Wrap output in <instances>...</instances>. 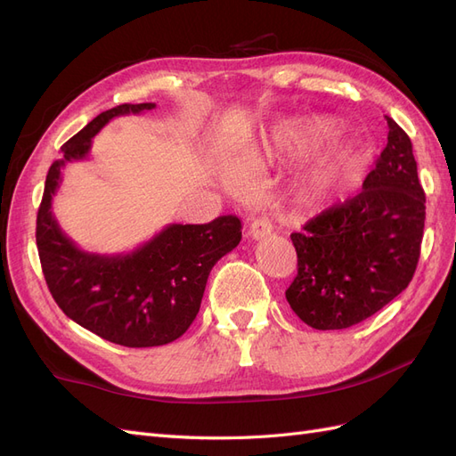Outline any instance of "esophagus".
Here are the masks:
<instances>
[{"instance_id":"obj_1","label":"esophagus","mask_w":456,"mask_h":456,"mask_svg":"<svg viewBox=\"0 0 456 456\" xmlns=\"http://www.w3.org/2000/svg\"><path fill=\"white\" fill-rule=\"evenodd\" d=\"M272 233V223H270V218L268 216H258V218H255L253 223H251V226H249V236L253 238V240H265L266 236H270Z\"/></svg>"}]
</instances>
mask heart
Masks as SVG:
<instances>
[{
  "label": "heart",
  "mask_w": 456,
  "mask_h": 456,
  "mask_svg": "<svg viewBox=\"0 0 456 456\" xmlns=\"http://www.w3.org/2000/svg\"><path fill=\"white\" fill-rule=\"evenodd\" d=\"M338 131V123L329 118L287 123L272 129L266 136L251 144L240 158L241 167L224 173V184L240 191L245 188V171L260 169L280 159L300 156L314 146H320ZM365 154L360 146L348 141H333L317 151L302 173V188L315 200H330L352 190L362 178Z\"/></svg>",
  "instance_id": "obj_1"
}]
</instances>
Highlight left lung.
Listing matches in <instances>:
<instances>
[{
    "label": "left lung",
    "mask_w": 456,
    "mask_h": 456,
    "mask_svg": "<svg viewBox=\"0 0 456 456\" xmlns=\"http://www.w3.org/2000/svg\"><path fill=\"white\" fill-rule=\"evenodd\" d=\"M388 119V144L363 190L291 233L298 273L285 291L306 325L362 323L405 291L420 256L426 198L407 133Z\"/></svg>",
    "instance_id": "left-lung-1"
}]
</instances>
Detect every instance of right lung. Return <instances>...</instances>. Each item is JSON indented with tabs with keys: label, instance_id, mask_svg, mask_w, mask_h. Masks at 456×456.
I'll list each match as a JSON object with an SVG mask.
<instances>
[{
	"label": "right lung",
	"instance_id": "right-lung-1",
	"mask_svg": "<svg viewBox=\"0 0 456 456\" xmlns=\"http://www.w3.org/2000/svg\"><path fill=\"white\" fill-rule=\"evenodd\" d=\"M154 102L121 104L96 116L62 146L37 211L36 241L49 291L77 325L119 346H163L183 337L196 320L207 278L241 240L238 216L209 224H169L131 253L99 255L79 249L54 218L53 196L66 163L89 156L93 136L110 119L141 114Z\"/></svg>",
	"mask_w": 456,
	"mask_h": 456
}]
</instances>
